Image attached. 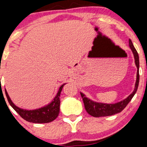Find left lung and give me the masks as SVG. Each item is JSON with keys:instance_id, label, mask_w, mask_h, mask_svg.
Returning a JSON list of instances; mask_svg holds the SVG:
<instances>
[{"instance_id": "8db88e82", "label": "left lung", "mask_w": 147, "mask_h": 147, "mask_svg": "<svg viewBox=\"0 0 147 147\" xmlns=\"http://www.w3.org/2000/svg\"><path fill=\"white\" fill-rule=\"evenodd\" d=\"M129 46L131 50L133 53L134 59H135V63L136 66L137 67V77H136V81L135 84V88H134L133 92H132L129 96H127L126 98L124 100H121V101L116 102V103L112 104H107L103 103V102H98L93 101L87 98L86 95L82 92H80L81 96L82 97L83 100H84V103L85 106V109H86V112L91 116L94 117H101V116H112L118 113L122 112L125 107L127 105V104L130 102L131 98H133L134 95L137 91L138 88L139 84V56L138 53L137 51L136 50L135 47H134L133 43H132L131 40H129Z\"/></svg>"}]
</instances>
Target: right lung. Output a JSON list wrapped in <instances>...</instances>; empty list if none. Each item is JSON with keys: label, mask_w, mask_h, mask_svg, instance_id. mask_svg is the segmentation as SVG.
Masks as SVG:
<instances>
[{"label": "right lung", "mask_w": 147, "mask_h": 147, "mask_svg": "<svg viewBox=\"0 0 147 147\" xmlns=\"http://www.w3.org/2000/svg\"><path fill=\"white\" fill-rule=\"evenodd\" d=\"M66 84H63L60 86L56 96L54 97V98L50 103L44 106L41 108L32 109V110H27V109H24L17 107L11 101L6 89H5V94H6L8 102H9L10 105L13 107L14 110L20 115L23 119L28 122H30V123H48L53 121L55 119H56V118L57 117L59 114L60 94H61V92L62 90L63 86Z\"/></svg>", "instance_id": "1"}]
</instances>
